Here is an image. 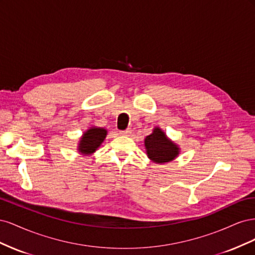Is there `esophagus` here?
<instances>
[{"label":"esophagus","mask_w":255,"mask_h":255,"mask_svg":"<svg viewBox=\"0 0 255 255\" xmlns=\"http://www.w3.org/2000/svg\"><path fill=\"white\" fill-rule=\"evenodd\" d=\"M130 133H132V132H130L129 129L120 130V132H119V134H120V135H122V136H129V135H130Z\"/></svg>","instance_id":"34e87169"}]
</instances>
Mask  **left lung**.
<instances>
[{"label": "left lung", "instance_id": "obj_1", "mask_svg": "<svg viewBox=\"0 0 255 255\" xmlns=\"http://www.w3.org/2000/svg\"><path fill=\"white\" fill-rule=\"evenodd\" d=\"M146 156L155 164H166L174 160L181 152L176 144L159 127L153 128V132L144 138Z\"/></svg>", "mask_w": 255, "mask_h": 255}]
</instances>
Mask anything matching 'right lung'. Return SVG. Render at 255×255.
I'll use <instances>...</instances> for the list:
<instances>
[{
	"label": "right lung",
	"instance_id": "obj_1",
	"mask_svg": "<svg viewBox=\"0 0 255 255\" xmlns=\"http://www.w3.org/2000/svg\"><path fill=\"white\" fill-rule=\"evenodd\" d=\"M107 129L104 128L90 127L85 130L78 143V152L83 156L92 155L105 140Z\"/></svg>",
	"mask_w": 255,
	"mask_h": 255
}]
</instances>
